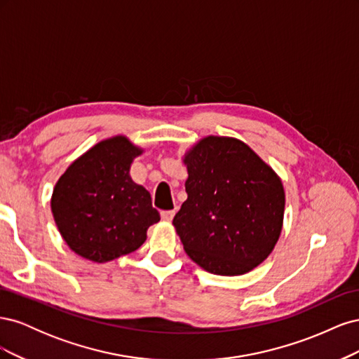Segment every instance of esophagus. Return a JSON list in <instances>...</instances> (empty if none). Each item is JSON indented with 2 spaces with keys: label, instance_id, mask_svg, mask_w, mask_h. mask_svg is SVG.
Returning <instances> with one entry per match:
<instances>
[{
  "label": "esophagus",
  "instance_id": "obj_1",
  "mask_svg": "<svg viewBox=\"0 0 359 359\" xmlns=\"http://www.w3.org/2000/svg\"><path fill=\"white\" fill-rule=\"evenodd\" d=\"M175 215V210H169V211H161V220L163 222H170Z\"/></svg>",
  "mask_w": 359,
  "mask_h": 359
}]
</instances>
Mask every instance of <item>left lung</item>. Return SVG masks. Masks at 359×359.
<instances>
[{
  "label": "left lung",
  "instance_id": "1",
  "mask_svg": "<svg viewBox=\"0 0 359 359\" xmlns=\"http://www.w3.org/2000/svg\"><path fill=\"white\" fill-rule=\"evenodd\" d=\"M187 201L173 226L189 257L211 274L241 276L273 252L283 227L277 173L233 137L201 139L184 156Z\"/></svg>",
  "mask_w": 359,
  "mask_h": 359
}]
</instances>
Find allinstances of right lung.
I'll list each match as a JSON object with an SVG mask.
<instances>
[{
	"label": "right lung",
	"instance_id": "1",
	"mask_svg": "<svg viewBox=\"0 0 359 359\" xmlns=\"http://www.w3.org/2000/svg\"><path fill=\"white\" fill-rule=\"evenodd\" d=\"M140 154L126 136L102 140L55 184L53 220L76 255L103 264L132 253L160 220L148 190L130 178V165Z\"/></svg>",
	"mask_w": 359,
	"mask_h": 359
}]
</instances>
